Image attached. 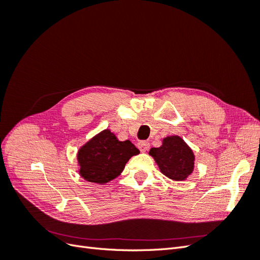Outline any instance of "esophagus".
I'll return each instance as SVG.
<instances>
[{"mask_svg": "<svg viewBox=\"0 0 260 260\" xmlns=\"http://www.w3.org/2000/svg\"><path fill=\"white\" fill-rule=\"evenodd\" d=\"M138 147L141 152H146L149 148V143L146 142V141H141V142L138 143Z\"/></svg>", "mask_w": 260, "mask_h": 260, "instance_id": "obj_1", "label": "esophagus"}]
</instances>
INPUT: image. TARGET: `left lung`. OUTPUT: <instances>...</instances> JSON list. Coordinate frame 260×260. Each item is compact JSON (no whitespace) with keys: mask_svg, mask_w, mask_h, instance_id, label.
Listing matches in <instances>:
<instances>
[{"mask_svg":"<svg viewBox=\"0 0 260 260\" xmlns=\"http://www.w3.org/2000/svg\"><path fill=\"white\" fill-rule=\"evenodd\" d=\"M162 175L174 181H184L194 169L195 156L192 148L179 136L162 139L159 147L149 149Z\"/></svg>","mask_w":260,"mask_h":260,"instance_id":"obj_1","label":"left lung"}]
</instances>
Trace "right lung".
Wrapping results in <instances>:
<instances>
[{
  "mask_svg": "<svg viewBox=\"0 0 260 260\" xmlns=\"http://www.w3.org/2000/svg\"><path fill=\"white\" fill-rule=\"evenodd\" d=\"M139 153L129 140L119 141L111 130H103L78 151L79 175L89 182L105 184L119 176L128 160Z\"/></svg>",
  "mask_w": 260,
  "mask_h": 260,
  "instance_id": "add662e5",
  "label": "right lung"
}]
</instances>
